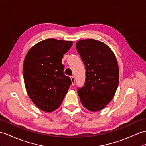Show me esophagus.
<instances>
[{
    "instance_id": "esophagus-1",
    "label": "esophagus",
    "mask_w": 146,
    "mask_h": 146,
    "mask_svg": "<svg viewBox=\"0 0 146 146\" xmlns=\"http://www.w3.org/2000/svg\"><path fill=\"white\" fill-rule=\"evenodd\" d=\"M70 79L71 81H72V85H74V84H75V79H74L73 76H70Z\"/></svg>"
}]
</instances>
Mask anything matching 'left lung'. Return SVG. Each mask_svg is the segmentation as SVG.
<instances>
[{"label":"left lung","instance_id":"8db88e82","mask_svg":"<svg viewBox=\"0 0 146 146\" xmlns=\"http://www.w3.org/2000/svg\"><path fill=\"white\" fill-rule=\"evenodd\" d=\"M76 49L85 67L84 85L78 88L82 104L91 111L104 109L112 100L119 83L116 56L101 41L87 39L77 42Z\"/></svg>","mask_w":146,"mask_h":146}]
</instances>
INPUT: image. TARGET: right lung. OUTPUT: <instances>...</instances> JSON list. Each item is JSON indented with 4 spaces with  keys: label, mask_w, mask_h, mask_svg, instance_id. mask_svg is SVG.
Segmentation results:
<instances>
[{
    "label": "right lung",
    "mask_w": 146,
    "mask_h": 146,
    "mask_svg": "<svg viewBox=\"0 0 146 146\" xmlns=\"http://www.w3.org/2000/svg\"><path fill=\"white\" fill-rule=\"evenodd\" d=\"M72 44L71 41L47 39L31 48L25 58L27 92L35 105L45 112L54 111L61 105L72 84L64 74L62 59Z\"/></svg>",
    "instance_id": "obj_1"
}]
</instances>
